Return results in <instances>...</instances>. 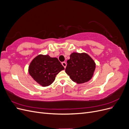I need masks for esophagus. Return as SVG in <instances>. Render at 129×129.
Instances as JSON below:
<instances>
[{"mask_svg":"<svg viewBox=\"0 0 129 129\" xmlns=\"http://www.w3.org/2000/svg\"><path fill=\"white\" fill-rule=\"evenodd\" d=\"M62 66H63V67H64V68H66V66H67V63H66V62H63L62 63Z\"/></svg>","mask_w":129,"mask_h":129,"instance_id":"esophagus-1","label":"esophagus"}]
</instances>
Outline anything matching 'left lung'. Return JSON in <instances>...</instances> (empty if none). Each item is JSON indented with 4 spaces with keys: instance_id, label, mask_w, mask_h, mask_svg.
<instances>
[{
    "instance_id": "obj_1",
    "label": "left lung",
    "mask_w": 129,
    "mask_h": 129,
    "mask_svg": "<svg viewBox=\"0 0 129 129\" xmlns=\"http://www.w3.org/2000/svg\"><path fill=\"white\" fill-rule=\"evenodd\" d=\"M67 62L65 72L73 81L80 84L91 79L96 64L87 54L73 53Z\"/></svg>"
}]
</instances>
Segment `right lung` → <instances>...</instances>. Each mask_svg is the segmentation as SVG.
<instances>
[{
  "label": "right lung",
  "mask_w": 129,
  "mask_h": 129,
  "mask_svg": "<svg viewBox=\"0 0 129 129\" xmlns=\"http://www.w3.org/2000/svg\"><path fill=\"white\" fill-rule=\"evenodd\" d=\"M64 68L56 57L39 55L31 62L28 72L37 82L43 87L51 84L57 74Z\"/></svg>",
  "instance_id": "1"
}]
</instances>
